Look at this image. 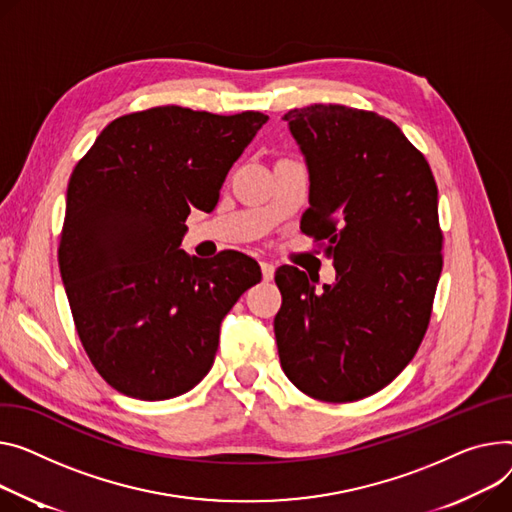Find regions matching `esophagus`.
Returning a JSON list of instances; mask_svg holds the SVG:
<instances>
[{"mask_svg":"<svg viewBox=\"0 0 512 512\" xmlns=\"http://www.w3.org/2000/svg\"><path fill=\"white\" fill-rule=\"evenodd\" d=\"M261 265V274H263V280H274V274H276V267L274 265H271L269 261H261L259 263Z\"/></svg>","mask_w":512,"mask_h":512,"instance_id":"obj_1","label":"esophagus"}]
</instances>
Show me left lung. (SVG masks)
Returning a JSON list of instances; mask_svg holds the SVG:
<instances>
[{
    "label": "left lung",
    "instance_id": "obj_1",
    "mask_svg": "<svg viewBox=\"0 0 512 512\" xmlns=\"http://www.w3.org/2000/svg\"><path fill=\"white\" fill-rule=\"evenodd\" d=\"M309 168L300 230L333 257L335 282L282 265L274 319L286 377L329 403L387 387L416 356L442 271L432 170L389 119L344 105L284 115ZM311 275V274H309Z\"/></svg>",
    "mask_w": 512,
    "mask_h": 512
}]
</instances>
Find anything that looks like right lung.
Segmentation results:
<instances>
[{"label":"right lung","instance_id":"add662e5","mask_svg":"<svg viewBox=\"0 0 512 512\" xmlns=\"http://www.w3.org/2000/svg\"><path fill=\"white\" fill-rule=\"evenodd\" d=\"M269 117L154 107L115 119L76 164L57 251L80 342L113 389L162 401L210 372L220 323L261 280L255 259L181 247Z\"/></svg>","mask_w":512,"mask_h":512}]
</instances>
